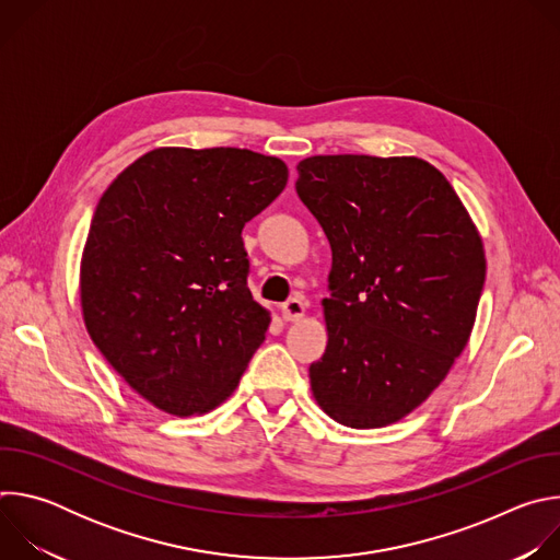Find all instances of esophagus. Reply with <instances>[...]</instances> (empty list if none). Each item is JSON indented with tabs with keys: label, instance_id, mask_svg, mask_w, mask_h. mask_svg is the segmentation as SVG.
<instances>
[{
	"label": "esophagus",
	"instance_id": "1",
	"mask_svg": "<svg viewBox=\"0 0 560 560\" xmlns=\"http://www.w3.org/2000/svg\"><path fill=\"white\" fill-rule=\"evenodd\" d=\"M303 312H305V303H303L299 296L288 299V301L281 305V314H283L285 322H299V318L303 316Z\"/></svg>",
	"mask_w": 560,
	"mask_h": 560
}]
</instances>
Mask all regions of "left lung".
I'll list each match as a JSON object with an SVG mask.
<instances>
[{
  "label": "left lung",
  "instance_id": "1",
  "mask_svg": "<svg viewBox=\"0 0 560 560\" xmlns=\"http://www.w3.org/2000/svg\"><path fill=\"white\" fill-rule=\"evenodd\" d=\"M296 195L330 248L328 348L312 394L335 421L368 430L410 415L467 346L486 253L450 182L417 156L318 154Z\"/></svg>",
  "mask_w": 560,
  "mask_h": 560
}]
</instances>
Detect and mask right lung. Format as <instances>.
<instances>
[{
	"mask_svg": "<svg viewBox=\"0 0 560 560\" xmlns=\"http://www.w3.org/2000/svg\"><path fill=\"white\" fill-rule=\"evenodd\" d=\"M277 156L242 148H159L102 195L82 257L93 343L154 408L208 412L266 339L248 290L244 225L285 188Z\"/></svg>",
	"mask_w": 560,
	"mask_h": 560,
	"instance_id": "1",
	"label": "right lung"
}]
</instances>
